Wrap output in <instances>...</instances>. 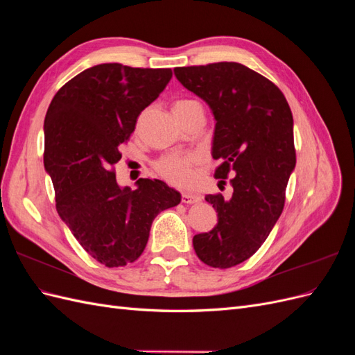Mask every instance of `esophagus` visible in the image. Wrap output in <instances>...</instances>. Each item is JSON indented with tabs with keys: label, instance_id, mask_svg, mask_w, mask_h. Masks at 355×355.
Listing matches in <instances>:
<instances>
[{
	"label": "esophagus",
	"instance_id": "obj_1",
	"mask_svg": "<svg viewBox=\"0 0 355 355\" xmlns=\"http://www.w3.org/2000/svg\"><path fill=\"white\" fill-rule=\"evenodd\" d=\"M200 201H201V196L198 194H192V192H184V194H182V202L185 204H194Z\"/></svg>",
	"mask_w": 355,
	"mask_h": 355
}]
</instances>
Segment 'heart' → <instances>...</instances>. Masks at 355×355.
Segmentation results:
<instances>
[{
	"instance_id": "heart-1",
	"label": "heart",
	"mask_w": 355,
	"mask_h": 355,
	"mask_svg": "<svg viewBox=\"0 0 355 355\" xmlns=\"http://www.w3.org/2000/svg\"><path fill=\"white\" fill-rule=\"evenodd\" d=\"M201 106L197 101L182 99L173 103L175 114H184L192 108ZM198 164V158L194 154H167L161 157L155 163L157 173L167 180L168 184L176 187H187L191 185L196 179L194 167Z\"/></svg>"
}]
</instances>
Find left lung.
<instances>
[{
    "mask_svg": "<svg viewBox=\"0 0 355 355\" xmlns=\"http://www.w3.org/2000/svg\"><path fill=\"white\" fill-rule=\"evenodd\" d=\"M178 81L209 105L214 116V178L232 196H206L218 223L192 239L200 259L231 268L256 253L283 211L286 187L296 166L293 116L275 84L237 62L175 68Z\"/></svg>",
    "mask_w": 355,
    "mask_h": 355,
    "instance_id": "obj_1",
    "label": "left lung"
}]
</instances>
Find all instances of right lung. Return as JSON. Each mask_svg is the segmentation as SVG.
I'll return each mask as SVG.
<instances>
[{
  "label": "right lung",
  "mask_w": 355,
  "mask_h": 355,
  "mask_svg": "<svg viewBox=\"0 0 355 355\" xmlns=\"http://www.w3.org/2000/svg\"><path fill=\"white\" fill-rule=\"evenodd\" d=\"M170 68L102 63L80 72L53 98L44 120V167L56 209L72 235L108 268L135 262L157 214L180 202L158 179L120 187L112 167L137 116L166 89Z\"/></svg>",
  "instance_id": "add662e5"
}]
</instances>
